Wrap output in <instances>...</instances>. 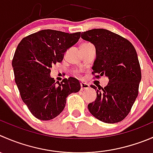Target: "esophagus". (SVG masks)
Returning <instances> with one entry per match:
<instances>
[{
  "label": "esophagus",
  "instance_id": "esophagus-1",
  "mask_svg": "<svg viewBox=\"0 0 153 153\" xmlns=\"http://www.w3.org/2000/svg\"><path fill=\"white\" fill-rule=\"evenodd\" d=\"M89 87H90V85H89L87 83H84V82L81 83V88L82 90H87V89H89Z\"/></svg>",
  "mask_w": 153,
  "mask_h": 153
}]
</instances>
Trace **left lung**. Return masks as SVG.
I'll return each mask as SVG.
<instances>
[{"label":"left lung","instance_id":"1","mask_svg":"<svg viewBox=\"0 0 153 153\" xmlns=\"http://www.w3.org/2000/svg\"><path fill=\"white\" fill-rule=\"evenodd\" d=\"M81 38L96 47L93 75L96 78L105 75L109 79L104 88L96 90V86H90L96 90V99L88 105L89 111L102 122H120L138 95L141 71L135 48L128 39L105 29L81 33Z\"/></svg>","mask_w":153,"mask_h":153}]
</instances>
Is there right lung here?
<instances>
[{"mask_svg": "<svg viewBox=\"0 0 153 153\" xmlns=\"http://www.w3.org/2000/svg\"><path fill=\"white\" fill-rule=\"evenodd\" d=\"M80 36L81 32L42 30L18 45L12 62L15 81L22 101L37 119L55 118L64 109L67 96L81 89L76 78H64L57 84L50 76L51 68L63 60L64 53Z\"/></svg>", "mask_w": 153, "mask_h": 153, "instance_id": "right-lung-1", "label": "right lung"}]
</instances>
